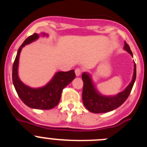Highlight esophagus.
Here are the masks:
<instances>
[{
    "label": "esophagus",
    "instance_id": "obj_1",
    "mask_svg": "<svg viewBox=\"0 0 147 147\" xmlns=\"http://www.w3.org/2000/svg\"><path fill=\"white\" fill-rule=\"evenodd\" d=\"M82 68H80V67H77V68H76V69H75V74H76V76H80V74H82Z\"/></svg>",
    "mask_w": 147,
    "mask_h": 147
}]
</instances>
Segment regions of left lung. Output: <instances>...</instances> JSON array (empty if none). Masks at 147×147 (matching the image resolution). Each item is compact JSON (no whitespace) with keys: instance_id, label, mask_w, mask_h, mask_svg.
I'll return each mask as SVG.
<instances>
[{"instance_id":"8db88e82","label":"left lung","mask_w":147,"mask_h":147,"mask_svg":"<svg viewBox=\"0 0 147 147\" xmlns=\"http://www.w3.org/2000/svg\"><path fill=\"white\" fill-rule=\"evenodd\" d=\"M124 49L132 56V51L129 45L124 41ZM83 80L82 101L85 107L89 111L94 113H103L112 111L120 107L125 102L130 94L136 78V65H134V74L132 82L124 91L119 93L115 96H103L94 89L89 75L84 73L82 76Z\"/></svg>"}]
</instances>
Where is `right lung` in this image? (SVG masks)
<instances>
[{"label": "right lung", "instance_id": "add662e5", "mask_svg": "<svg viewBox=\"0 0 147 147\" xmlns=\"http://www.w3.org/2000/svg\"><path fill=\"white\" fill-rule=\"evenodd\" d=\"M38 37L37 34H33L26 39L18 49L13 63L12 82L19 97L28 107L39 110H50L59 104L62 90L76 77V74L74 70L67 72L59 71L56 74L52 80L46 86L37 89L31 88L24 85L18 76L19 56L23 46L33 42Z\"/></svg>", "mask_w": 147, "mask_h": 147}]
</instances>
